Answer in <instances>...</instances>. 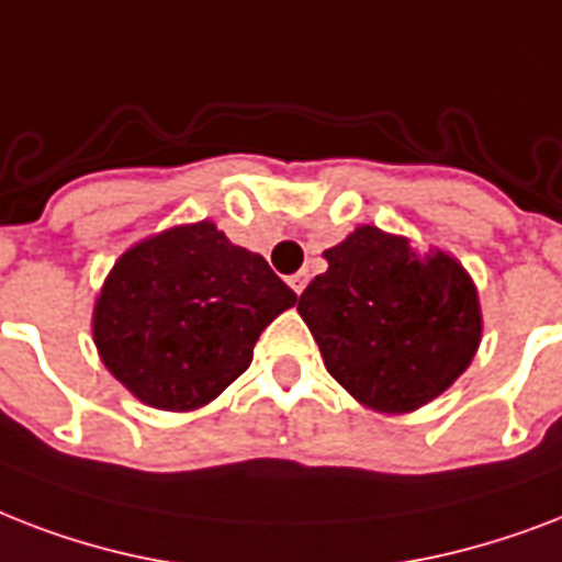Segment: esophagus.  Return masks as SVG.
Segmentation results:
<instances>
[{
  "instance_id": "1",
  "label": "esophagus",
  "mask_w": 562,
  "mask_h": 562,
  "mask_svg": "<svg viewBox=\"0 0 562 562\" xmlns=\"http://www.w3.org/2000/svg\"><path fill=\"white\" fill-rule=\"evenodd\" d=\"M290 286H293L295 293L302 295V290L307 286V272H295V276H290Z\"/></svg>"
}]
</instances>
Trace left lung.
<instances>
[{
    "mask_svg": "<svg viewBox=\"0 0 562 562\" xmlns=\"http://www.w3.org/2000/svg\"><path fill=\"white\" fill-rule=\"evenodd\" d=\"M299 295L337 384L378 413H411L446 393L481 342L472 278L446 251L419 255L407 237L360 225L325 251Z\"/></svg>",
    "mask_w": 562,
    "mask_h": 562,
    "instance_id": "left-lung-1",
    "label": "left lung"
}]
</instances>
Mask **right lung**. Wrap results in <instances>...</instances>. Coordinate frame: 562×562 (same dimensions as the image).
<instances>
[{"mask_svg":"<svg viewBox=\"0 0 562 562\" xmlns=\"http://www.w3.org/2000/svg\"><path fill=\"white\" fill-rule=\"evenodd\" d=\"M295 293L207 220L137 243L93 307L108 372L143 404L195 411L249 369L260 330Z\"/></svg>","mask_w":562,"mask_h":562,"instance_id":"right-lung-1","label":"right lung"}]
</instances>
